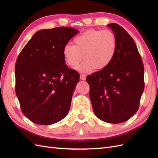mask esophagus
Segmentation results:
<instances>
[{
    "instance_id": "34e87169",
    "label": "esophagus",
    "mask_w": 158,
    "mask_h": 158,
    "mask_svg": "<svg viewBox=\"0 0 158 158\" xmlns=\"http://www.w3.org/2000/svg\"><path fill=\"white\" fill-rule=\"evenodd\" d=\"M85 78H86V76H85V74H80V80H85Z\"/></svg>"
}]
</instances>
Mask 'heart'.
Segmentation results:
<instances>
[{"label":"heart","instance_id":"obj_1","mask_svg":"<svg viewBox=\"0 0 158 158\" xmlns=\"http://www.w3.org/2000/svg\"><path fill=\"white\" fill-rule=\"evenodd\" d=\"M74 45L66 44L63 49L64 60L66 64L77 68L82 73H90L95 69L102 70L112 63L117 48L115 34L109 30H88L74 39Z\"/></svg>","mask_w":158,"mask_h":158}]
</instances>
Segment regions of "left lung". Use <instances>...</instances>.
<instances>
[{"mask_svg": "<svg viewBox=\"0 0 158 158\" xmlns=\"http://www.w3.org/2000/svg\"><path fill=\"white\" fill-rule=\"evenodd\" d=\"M115 34V56L107 68L88 75L89 98L98 118L121 123L131 118L139 108L144 89V68L135 42L117 23L107 25Z\"/></svg>", "mask_w": 158, "mask_h": 158, "instance_id": "1", "label": "left lung"}]
</instances>
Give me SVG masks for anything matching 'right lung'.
I'll use <instances>...</instances> for the list:
<instances>
[{"label": "right lung", "instance_id": "right-lung-1", "mask_svg": "<svg viewBox=\"0 0 158 158\" xmlns=\"http://www.w3.org/2000/svg\"><path fill=\"white\" fill-rule=\"evenodd\" d=\"M79 31L57 27L36 32L19 54L15 91L23 114L49 125L67 114L80 74L65 64L64 46Z\"/></svg>", "mask_w": 158, "mask_h": 158}]
</instances>
